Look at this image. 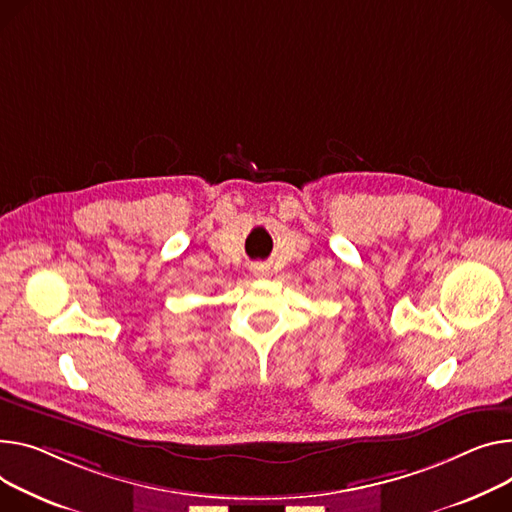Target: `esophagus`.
<instances>
[{
    "mask_svg": "<svg viewBox=\"0 0 512 512\" xmlns=\"http://www.w3.org/2000/svg\"><path fill=\"white\" fill-rule=\"evenodd\" d=\"M267 265H255V274H259V276H265L267 274Z\"/></svg>",
    "mask_w": 512,
    "mask_h": 512,
    "instance_id": "34e87169",
    "label": "esophagus"
}]
</instances>
